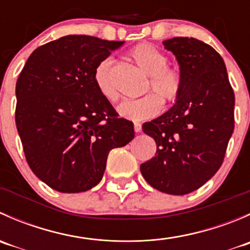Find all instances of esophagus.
Returning <instances> with one entry per match:
<instances>
[{
    "mask_svg": "<svg viewBox=\"0 0 250 250\" xmlns=\"http://www.w3.org/2000/svg\"><path fill=\"white\" fill-rule=\"evenodd\" d=\"M134 130L135 133H140L141 132V125L140 123H134Z\"/></svg>",
    "mask_w": 250,
    "mask_h": 250,
    "instance_id": "obj_1",
    "label": "esophagus"
}]
</instances>
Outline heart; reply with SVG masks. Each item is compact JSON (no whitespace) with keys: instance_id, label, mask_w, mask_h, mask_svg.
I'll return each mask as SVG.
<instances>
[{"instance_id":"b5f03b06","label":"heart","mask_w":250,"mask_h":250,"mask_svg":"<svg viewBox=\"0 0 250 250\" xmlns=\"http://www.w3.org/2000/svg\"><path fill=\"white\" fill-rule=\"evenodd\" d=\"M133 62L150 76L146 93L150 95L135 100H125L118 106V113L125 120L145 121L161 112L163 104H172L183 90V76L176 67L169 66L168 58L161 49L150 43H140L129 52ZM113 59L106 58L94 70V82L100 94L109 102H117L118 93L112 77Z\"/></svg>"}]
</instances>
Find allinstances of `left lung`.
I'll list each match as a JSON object with an SVG mask.
<instances>
[{
	"mask_svg": "<svg viewBox=\"0 0 250 250\" xmlns=\"http://www.w3.org/2000/svg\"><path fill=\"white\" fill-rule=\"evenodd\" d=\"M176 57L183 90L173 107L143 125L157 145L155 157L140 166L152 188L186 195L219 170L234 128V94L218 52L193 37L163 41Z\"/></svg>",
	"mask_w": 250,
	"mask_h": 250,
	"instance_id": "1",
	"label": "left lung"
}]
</instances>
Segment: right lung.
<instances>
[{
  "label": "right lung",
  "mask_w": 250,
  "mask_h": 250,
  "mask_svg": "<svg viewBox=\"0 0 250 250\" xmlns=\"http://www.w3.org/2000/svg\"><path fill=\"white\" fill-rule=\"evenodd\" d=\"M122 41L69 35L32 52L16 85V125L35 175L65 193L104 175L107 155L134 138L94 82V70Z\"/></svg>",
  "instance_id": "obj_1"
}]
</instances>
